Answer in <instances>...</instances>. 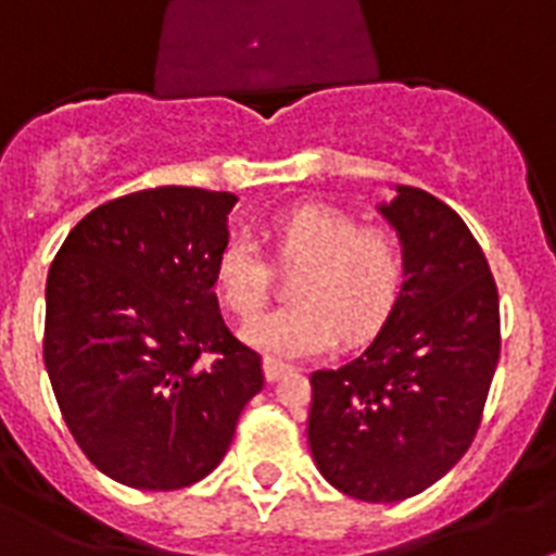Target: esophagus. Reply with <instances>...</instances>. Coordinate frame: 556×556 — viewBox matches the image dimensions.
Segmentation results:
<instances>
[{"label":"esophagus","mask_w":556,"mask_h":556,"mask_svg":"<svg viewBox=\"0 0 556 556\" xmlns=\"http://www.w3.org/2000/svg\"><path fill=\"white\" fill-rule=\"evenodd\" d=\"M291 371V365H286V363H279V359H265V380L268 382H277L279 377H282V374H288Z\"/></svg>","instance_id":"esophagus-1"}]
</instances>
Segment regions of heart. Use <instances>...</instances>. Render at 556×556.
Here are the masks:
<instances>
[{
	"label": "heart",
	"instance_id": "obj_1",
	"mask_svg": "<svg viewBox=\"0 0 556 556\" xmlns=\"http://www.w3.org/2000/svg\"><path fill=\"white\" fill-rule=\"evenodd\" d=\"M296 302L245 325V342L274 356L323 354L345 333L363 340L388 319L405 282L403 248L391 233L363 228L325 205H300L268 233ZM214 286L225 308L251 319L270 293V268L251 237L228 239L216 256Z\"/></svg>",
	"mask_w": 556,
	"mask_h": 556
}]
</instances>
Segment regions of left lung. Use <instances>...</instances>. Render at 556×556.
Here are the masks:
<instances>
[{"instance_id": "obj_1", "label": "left lung", "mask_w": 556, "mask_h": 556, "mask_svg": "<svg viewBox=\"0 0 556 556\" xmlns=\"http://www.w3.org/2000/svg\"><path fill=\"white\" fill-rule=\"evenodd\" d=\"M380 214L403 245V291L363 354L311 374L308 445L333 489L396 503L473 442L500 359V296L480 242L445 202L396 185Z\"/></svg>"}]
</instances>
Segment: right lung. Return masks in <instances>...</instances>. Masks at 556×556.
Wrapping results in <instances>:
<instances>
[{"label":"right lung","mask_w":556,"mask_h":556,"mask_svg":"<svg viewBox=\"0 0 556 556\" xmlns=\"http://www.w3.org/2000/svg\"><path fill=\"white\" fill-rule=\"evenodd\" d=\"M233 205V193L179 185L128 193L79 219L48 270L42 349L59 410L122 485L200 482L265 386L214 293Z\"/></svg>","instance_id":"right-lung-1"}]
</instances>
